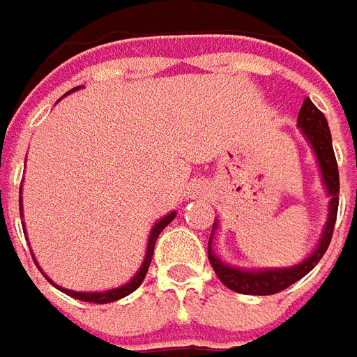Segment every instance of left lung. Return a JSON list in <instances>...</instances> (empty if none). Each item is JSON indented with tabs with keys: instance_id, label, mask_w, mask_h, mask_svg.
<instances>
[{
	"instance_id": "8db88e82",
	"label": "left lung",
	"mask_w": 357,
	"mask_h": 357,
	"mask_svg": "<svg viewBox=\"0 0 357 357\" xmlns=\"http://www.w3.org/2000/svg\"><path fill=\"white\" fill-rule=\"evenodd\" d=\"M298 126L302 128L305 138L312 144L313 151L319 161L321 174H323V183L327 186L328 196H331V207H328V219L325 225V231L321 236L319 244L313 250V254L302 261L300 265L294 267H287V269H271V271H242V269H234L231 265H225L211 250V238H209V246H207V257L209 264L213 267L215 275L223 282L225 287L231 288L238 294H252V296H269L277 294L280 290H284L290 284H294L296 280L305 277L312 271L315 265L319 264L323 254L327 252L331 238H333V231H335L336 223V211H338V190H340V181H338V165H336L335 150H333V138H331V130H328L327 119L321 113L315 105L312 103L310 98H305L302 109L298 113ZM215 229V225H213Z\"/></svg>"
}]
</instances>
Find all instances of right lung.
<instances>
[{
	"mask_svg": "<svg viewBox=\"0 0 357 357\" xmlns=\"http://www.w3.org/2000/svg\"><path fill=\"white\" fill-rule=\"evenodd\" d=\"M75 90V88H73ZM19 204H22L21 199H19ZM174 211L173 213H169L167 217H163L161 221L155 223V227L151 229L150 232V238H148V250H146V257H144V264L140 267V271L134 275V279L130 282H126L123 287L119 288H113V290H107V292H75V290H67V288H61L57 287L61 292L65 294H69L70 298H77V300H82V302H93V304H109V302H115V300H121V298H125L128 296L130 292H134L136 288L142 284L144 277H146V273H148V267L151 264V255H153V246H155V240H158L159 232L165 229L167 225L171 223L174 219ZM50 280V279H47Z\"/></svg>",
	"mask_w": 357,
	"mask_h": 357,
	"instance_id": "obj_1",
	"label": "right lung"
}]
</instances>
